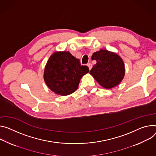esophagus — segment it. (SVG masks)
I'll list each match as a JSON object with an SVG mask.
<instances>
[{
    "mask_svg": "<svg viewBox=\"0 0 156 156\" xmlns=\"http://www.w3.org/2000/svg\"><path fill=\"white\" fill-rule=\"evenodd\" d=\"M87 66H88V68H89V69L90 70L91 68H92V64L91 63H88V64H87Z\"/></svg>",
    "mask_w": 156,
    "mask_h": 156,
    "instance_id": "obj_1",
    "label": "esophagus"
}]
</instances>
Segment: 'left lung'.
<instances>
[{
  "instance_id": "left-lung-1",
  "label": "left lung",
  "mask_w": 156,
  "mask_h": 156,
  "mask_svg": "<svg viewBox=\"0 0 156 156\" xmlns=\"http://www.w3.org/2000/svg\"><path fill=\"white\" fill-rule=\"evenodd\" d=\"M91 59L96 63L90 73L105 88H112L121 83L125 75L123 60L118 54L106 50L94 52Z\"/></svg>"
}]
</instances>
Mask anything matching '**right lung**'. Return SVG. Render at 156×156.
I'll use <instances>...</instances> for the list:
<instances>
[{"instance_id":"1","label":"right lung","mask_w":156,"mask_h":156,"mask_svg":"<svg viewBox=\"0 0 156 156\" xmlns=\"http://www.w3.org/2000/svg\"><path fill=\"white\" fill-rule=\"evenodd\" d=\"M88 72V67L81 65L80 60L69 51H56L46 64L44 78L52 91L66 96L77 90L81 78Z\"/></svg>"}]
</instances>
